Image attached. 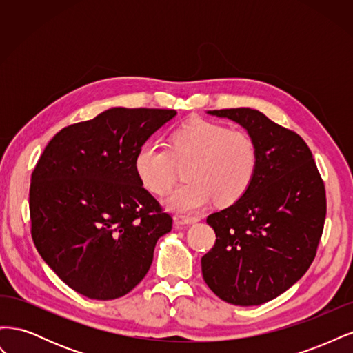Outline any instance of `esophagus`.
I'll list each match as a JSON object with an SVG mask.
<instances>
[{
	"label": "esophagus",
	"instance_id": "esophagus-1",
	"mask_svg": "<svg viewBox=\"0 0 353 353\" xmlns=\"http://www.w3.org/2000/svg\"><path fill=\"white\" fill-rule=\"evenodd\" d=\"M181 221H183L184 223H187V225H191V223H196L200 221L199 216H181Z\"/></svg>",
	"mask_w": 353,
	"mask_h": 353
}]
</instances>
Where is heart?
Wrapping results in <instances>:
<instances>
[{"label": "heart", "instance_id": "b5f03b06", "mask_svg": "<svg viewBox=\"0 0 353 353\" xmlns=\"http://www.w3.org/2000/svg\"><path fill=\"white\" fill-rule=\"evenodd\" d=\"M176 163H188L184 172L188 181L165 199V205L175 212L197 213L215 199L219 205H231L248 193L258 168V150L245 132L196 121L174 132L170 150L145 141L134 159L137 176L154 194L172 187Z\"/></svg>", "mask_w": 353, "mask_h": 353}]
</instances>
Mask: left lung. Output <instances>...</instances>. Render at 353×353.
<instances>
[{
  "label": "left lung",
  "instance_id": "left-lung-1",
  "mask_svg": "<svg viewBox=\"0 0 353 353\" xmlns=\"http://www.w3.org/2000/svg\"><path fill=\"white\" fill-rule=\"evenodd\" d=\"M206 113L248 131L258 168L248 193L206 219L216 241L201 258L203 280L231 305H262L288 290L311 266L325 221L324 183L302 138L259 110Z\"/></svg>",
  "mask_w": 353,
  "mask_h": 353
}]
</instances>
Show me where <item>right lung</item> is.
<instances>
[{
    "instance_id": "right-lung-1",
    "label": "right lung",
    "mask_w": 353,
    "mask_h": 353,
    "mask_svg": "<svg viewBox=\"0 0 353 353\" xmlns=\"http://www.w3.org/2000/svg\"><path fill=\"white\" fill-rule=\"evenodd\" d=\"M175 110L112 108L63 128L32 172V239L74 292L97 301L130 293L150 270L172 218L143 187L138 148Z\"/></svg>"
}]
</instances>
